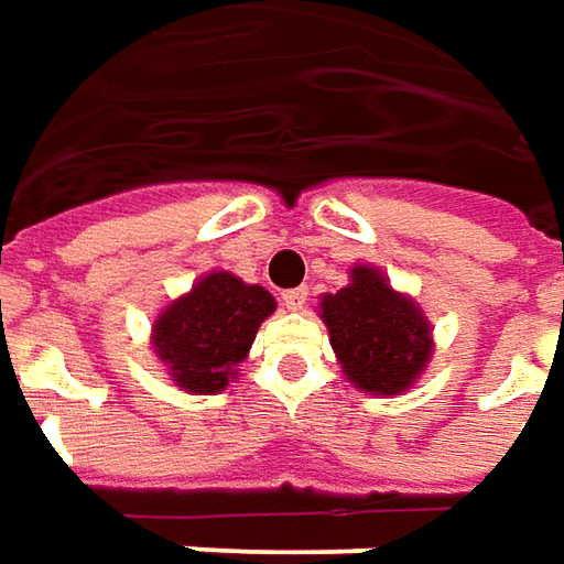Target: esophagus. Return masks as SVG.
<instances>
[{
    "label": "esophagus",
    "mask_w": 564,
    "mask_h": 564,
    "mask_svg": "<svg viewBox=\"0 0 564 564\" xmlns=\"http://www.w3.org/2000/svg\"><path fill=\"white\" fill-rule=\"evenodd\" d=\"M306 294H310V291H306V289L282 291V306H285V310H291V313H297V310H304Z\"/></svg>",
    "instance_id": "34e87169"
}]
</instances>
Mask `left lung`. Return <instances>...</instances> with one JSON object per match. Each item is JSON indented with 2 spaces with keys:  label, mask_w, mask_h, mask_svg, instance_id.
<instances>
[{
  "label": "left lung",
  "mask_w": 564,
  "mask_h": 564,
  "mask_svg": "<svg viewBox=\"0 0 564 564\" xmlns=\"http://www.w3.org/2000/svg\"><path fill=\"white\" fill-rule=\"evenodd\" d=\"M319 313L337 362L356 390L405 393L433 356V332L421 306L368 263L349 270L347 289L322 297Z\"/></svg>",
  "instance_id": "obj_1"
}]
</instances>
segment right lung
<instances>
[{
  "label": "right lung",
  "instance_id": "right-lung-1",
  "mask_svg": "<svg viewBox=\"0 0 564 564\" xmlns=\"http://www.w3.org/2000/svg\"><path fill=\"white\" fill-rule=\"evenodd\" d=\"M273 294L232 273H208L162 310L153 325L159 362L186 393L215 395L248 356L260 322L273 316Z\"/></svg>",
  "mask_w": 564,
  "mask_h": 564
}]
</instances>
